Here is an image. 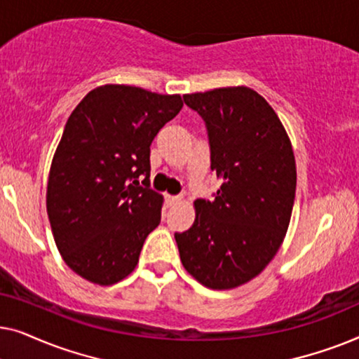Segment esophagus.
I'll use <instances>...</instances> for the list:
<instances>
[{
    "mask_svg": "<svg viewBox=\"0 0 359 359\" xmlns=\"http://www.w3.org/2000/svg\"><path fill=\"white\" fill-rule=\"evenodd\" d=\"M165 199H166V205H168V208H171V205H176L178 203H181L180 196H170V194H166Z\"/></svg>",
    "mask_w": 359,
    "mask_h": 359,
    "instance_id": "esophagus-1",
    "label": "esophagus"
}]
</instances>
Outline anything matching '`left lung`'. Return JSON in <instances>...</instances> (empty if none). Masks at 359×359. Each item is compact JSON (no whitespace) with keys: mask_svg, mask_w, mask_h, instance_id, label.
<instances>
[{"mask_svg":"<svg viewBox=\"0 0 359 359\" xmlns=\"http://www.w3.org/2000/svg\"><path fill=\"white\" fill-rule=\"evenodd\" d=\"M205 121L215 199H196L193 227L175 233L186 271L229 291L257 278L286 237L296 196V158L276 111L248 86L184 95Z\"/></svg>","mask_w":359,"mask_h":359,"instance_id":"8db88e82","label":"left lung"}]
</instances>
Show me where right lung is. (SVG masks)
I'll return each instance as SVG.
<instances>
[{"label": "right lung", "mask_w": 359, "mask_h": 359, "mask_svg": "<svg viewBox=\"0 0 359 359\" xmlns=\"http://www.w3.org/2000/svg\"><path fill=\"white\" fill-rule=\"evenodd\" d=\"M181 107L180 95L102 85L68 117L48 171L47 215L63 262L86 281L129 276L158 227L163 196L149 188L150 145Z\"/></svg>", "instance_id": "add662e5"}]
</instances>
